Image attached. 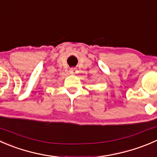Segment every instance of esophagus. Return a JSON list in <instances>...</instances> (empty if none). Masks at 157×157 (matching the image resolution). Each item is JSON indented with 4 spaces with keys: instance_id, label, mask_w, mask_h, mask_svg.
Here are the masks:
<instances>
[{
    "instance_id": "esophagus-1",
    "label": "esophagus",
    "mask_w": 157,
    "mask_h": 157,
    "mask_svg": "<svg viewBox=\"0 0 157 157\" xmlns=\"http://www.w3.org/2000/svg\"><path fill=\"white\" fill-rule=\"evenodd\" d=\"M77 72H78V71H77V70L76 69V68H71V70H70V73H71V74H77Z\"/></svg>"
}]
</instances>
